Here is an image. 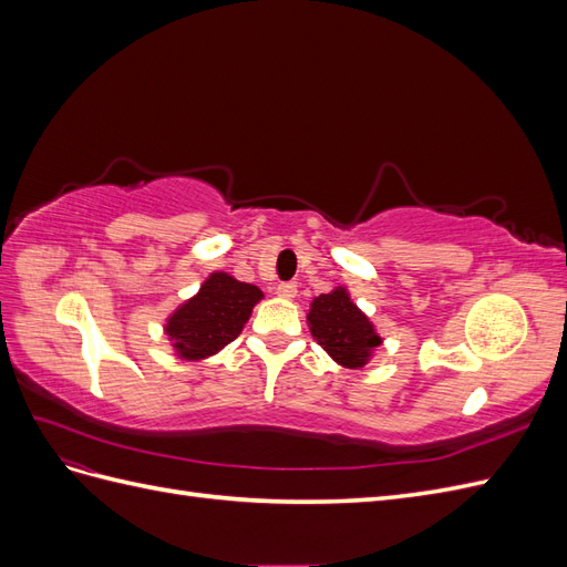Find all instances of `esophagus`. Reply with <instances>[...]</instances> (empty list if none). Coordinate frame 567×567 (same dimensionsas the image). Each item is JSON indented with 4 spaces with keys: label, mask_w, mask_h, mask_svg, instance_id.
<instances>
[{
    "label": "esophagus",
    "mask_w": 567,
    "mask_h": 567,
    "mask_svg": "<svg viewBox=\"0 0 567 567\" xmlns=\"http://www.w3.org/2000/svg\"><path fill=\"white\" fill-rule=\"evenodd\" d=\"M296 293H298V286H296V284L284 281V284H279V286H277V296H279V298H284V300H293V298H296Z\"/></svg>",
    "instance_id": "1"
}]
</instances>
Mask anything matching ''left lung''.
Segmentation results:
<instances>
[{
	"instance_id": "left-lung-1",
	"label": "left lung",
	"mask_w": 567,
	"mask_h": 567,
	"mask_svg": "<svg viewBox=\"0 0 567 567\" xmlns=\"http://www.w3.org/2000/svg\"><path fill=\"white\" fill-rule=\"evenodd\" d=\"M307 323L319 346L346 369H362L383 342L369 317L359 310L348 288L342 286L312 300Z\"/></svg>"
}]
</instances>
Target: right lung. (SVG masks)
Wrapping results in <instances>:
<instances>
[{
    "label": "right lung",
    "instance_id": "obj_1",
    "mask_svg": "<svg viewBox=\"0 0 567 567\" xmlns=\"http://www.w3.org/2000/svg\"><path fill=\"white\" fill-rule=\"evenodd\" d=\"M260 300L262 290L257 286L238 281L227 271H215L194 298L167 317L165 333L179 359H205L244 331Z\"/></svg>",
    "mask_w": 567,
    "mask_h": 567
}]
</instances>
